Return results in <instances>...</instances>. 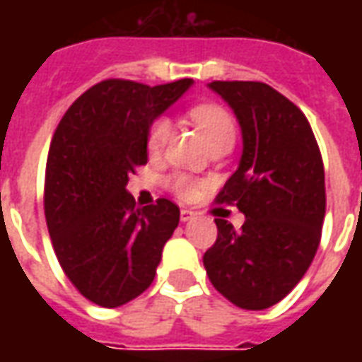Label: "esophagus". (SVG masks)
Returning a JSON list of instances; mask_svg holds the SVG:
<instances>
[{
  "mask_svg": "<svg viewBox=\"0 0 362 362\" xmlns=\"http://www.w3.org/2000/svg\"><path fill=\"white\" fill-rule=\"evenodd\" d=\"M194 217H196V213L192 211V209H182L180 211V219L184 221V223H186V221H192Z\"/></svg>",
  "mask_w": 362,
  "mask_h": 362,
  "instance_id": "1",
  "label": "esophagus"
}]
</instances>
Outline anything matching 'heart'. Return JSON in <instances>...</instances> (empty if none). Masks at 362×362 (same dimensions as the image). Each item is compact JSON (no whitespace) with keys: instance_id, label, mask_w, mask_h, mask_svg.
Segmentation results:
<instances>
[{"instance_id":"heart-1","label":"heart","mask_w":362,"mask_h":362,"mask_svg":"<svg viewBox=\"0 0 362 362\" xmlns=\"http://www.w3.org/2000/svg\"><path fill=\"white\" fill-rule=\"evenodd\" d=\"M188 114L197 129L202 132L207 145L223 141V139H235V119L225 108H221L217 104H197L194 108H189ZM170 132H173V126L165 116H160L151 124L147 132V149L151 155H158L165 149L170 139ZM170 188L182 199H192L196 196L197 184L188 174H174L170 178Z\"/></svg>"}]
</instances>
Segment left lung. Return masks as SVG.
Returning <instances> with one entry per match:
<instances>
[{
  "label": "left lung",
  "instance_id": "left-lung-1",
  "mask_svg": "<svg viewBox=\"0 0 362 362\" xmlns=\"http://www.w3.org/2000/svg\"><path fill=\"white\" fill-rule=\"evenodd\" d=\"M243 129V157L215 202L244 213L240 230L215 219L204 254L209 281L244 310H264L295 288L318 250L326 215L324 163L298 106L259 81H213Z\"/></svg>",
  "mask_w": 362,
  "mask_h": 362
}]
</instances>
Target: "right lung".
Here are the masks:
<instances>
[{
    "mask_svg": "<svg viewBox=\"0 0 362 362\" xmlns=\"http://www.w3.org/2000/svg\"><path fill=\"white\" fill-rule=\"evenodd\" d=\"M192 79L149 87L126 79L93 85L52 137L44 215L62 269L90 303L116 308L149 288L180 221L170 199L137 207L127 174L147 165V132Z\"/></svg>",
    "mask_w": 362,
    "mask_h": 362,
    "instance_id": "add662e5",
    "label": "right lung"
}]
</instances>
